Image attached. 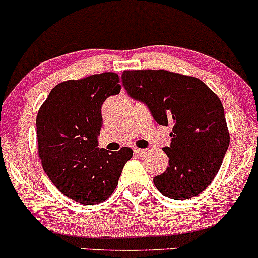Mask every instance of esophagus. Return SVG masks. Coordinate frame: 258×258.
I'll return each mask as SVG.
<instances>
[{"instance_id": "1", "label": "esophagus", "mask_w": 258, "mask_h": 258, "mask_svg": "<svg viewBox=\"0 0 258 258\" xmlns=\"http://www.w3.org/2000/svg\"><path fill=\"white\" fill-rule=\"evenodd\" d=\"M134 152L137 153L138 156H144L145 153H147V150H145V149H134Z\"/></svg>"}]
</instances>
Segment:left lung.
<instances>
[{"mask_svg":"<svg viewBox=\"0 0 258 258\" xmlns=\"http://www.w3.org/2000/svg\"><path fill=\"white\" fill-rule=\"evenodd\" d=\"M128 95L145 103L160 125H172L166 172L153 178L158 191L174 200L199 195L212 183L229 146L224 108L204 82L167 71H125Z\"/></svg>","mask_w":258,"mask_h":258,"instance_id":"1","label":"left lung"}]
</instances>
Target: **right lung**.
I'll return each instance as SVG.
<instances>
[{
  "instance_id": "1",
  "label": "right lung",
  "mask_w": 258,
  "mask_h": 258,
  "mask_svg": "<svg viewBox=\"0 0 258 258\" xmlns=\"http://www.w3.org/2000/svg\"><path fill=\"white\" fill-rule=\"evenodd\" d=\"M115 73L67 80L52 89L36 118L39 156L50 180L67 198L83 205L101 204L118 185L133 150L100 149L101 107L119 94Z\"/></svg>"
}]
</instances>
